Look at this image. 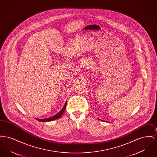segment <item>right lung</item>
<instances>
[{
    "label": "right lung",
    "instance_id": "obj_1",
    "mask_svg": "<svg viewBox=\"0 0 157 157\" xmlns=\"http://www.w3.org/2000/svg\"><path fill=\"white\" fill-rule=\"evenodd\" d=\"M67 104V102H65L63 107L62 108V109L59 112H58L57 114L53 115L52 117H50V118H44V119H37V118H36V119L37 121H41V122H49V121H53V120H57V119L59 118L62 115L63 113L65 108H66Z\"/></svg>",
    "mask_w": 157,
    "mask_h": 157
}]
</instances>
